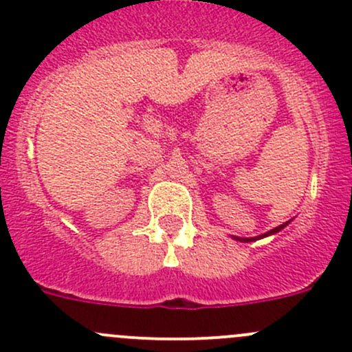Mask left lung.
<instances>
[{
	"label": "left lung",
	"instance_id": "1",
	"mask_svg": "<svg viewBox=\"0 0 352 352\" xmlns=\"http://www.w3.org/2000/svg\"><path fill=\"white\" fill-rule=\"evenodd\" d=\"M287 223H289V221H285V223L278 225V227L272 228V230H268L267 234L258 235V237H234V239H235V241H241V242H252V241H258V239H263V237H268V235H274V234H277V232H280L282 228H284L285 225H287Z\"/></svg>",
	"mask_w": 352,
	"mask_h": 352
}]
</instances>
